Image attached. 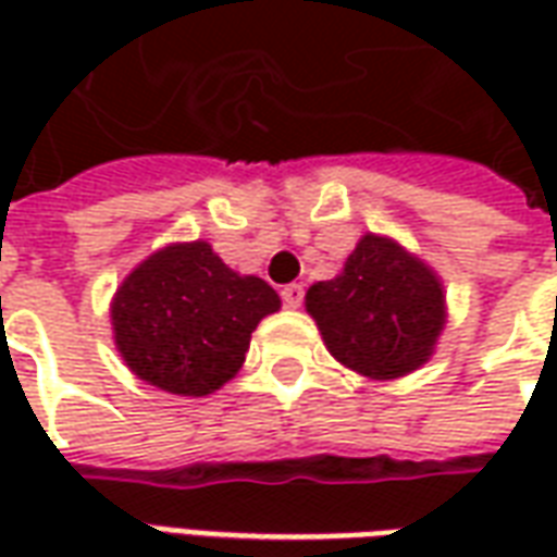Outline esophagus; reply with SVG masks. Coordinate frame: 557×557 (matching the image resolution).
Masks as SVG:
<instances>
[{
	"mask_svg": "<svg viewBox=\"0 0 557 557\" xmlns=\"http://www.w3.org/2000/svg\"><path fill=\"white\" fill-rule=\"evenodd\" d=\"M280 295H283V304L295 310V307H301V301H304V286L301 283H289V286H283V292H280Z\"/></svg>",
	"mask_w": 557,
	"mask_h": 557,
	"instance_id": "34e87169",
	"label": "esophagus"
}]
</instances>
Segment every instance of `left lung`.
<instances>
[{
  "instance_id": "8db88e82",
  "label": "left lung",
  "mask_w": 557,
  "mask_h": 557,
  "mask_svg": "<svg viewBox=\"0 0 557 557\" xmlns=\"http://www.w3.org/2000/svg\"><path fill=\"white\" fill-rule=\"evenodd\" d=\"M327 351L373 382L409 375L430 361L447 322L444 283L420 256L367 232L334 280L307 289Z\"/></svg>"
}]
</instances>
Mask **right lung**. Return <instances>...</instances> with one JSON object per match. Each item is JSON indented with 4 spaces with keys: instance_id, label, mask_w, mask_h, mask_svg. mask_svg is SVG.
<instances>
[{
    "instance_id": "obj_1",
    "label": "right lung",
    "mask_w": 557,
    "mask_h": 557,
    "mask_svg": "<svg viewBox=\"0 0 557 557\" xmlns=\"http://www.w3.org/2000/svg\"><path fill=\"white\" fill-rule=\"evenodd\" d=\"M262 277L238 274L208 242L146 256L110 301L115 349L131 373L175 397H208L242 370L250 334L277 313Z\"/></svg>"
}]
</instances>
